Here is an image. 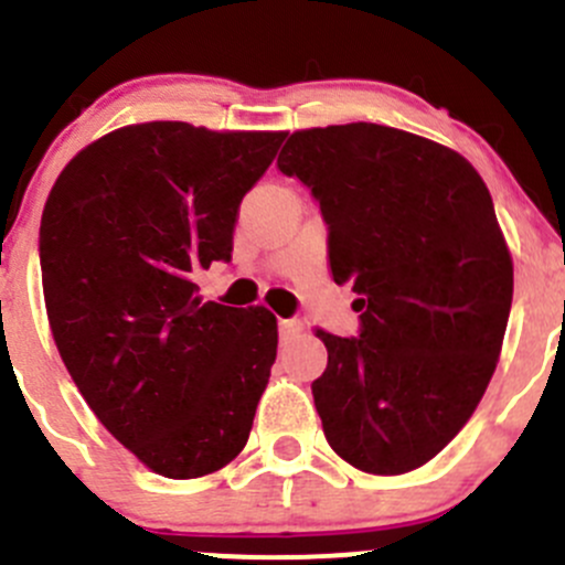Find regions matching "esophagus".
I'll return each instance as SVG.
<instances>
[{
  "label": "esophagus",
  "instance_id": "obj_1",
  "mask_svg": "<svg viewBox=\"0 0 565 565\" xmlns=\"http://www.w3.org/2000/svg\"><path fill=\"white\" fill-rule=\"evenodd\" d=\"M278 333H281V341H292L295 335L303 333V322L300 319H278Z\"/></svg>",
  "mask_w": 565,
  "mask_h": 565
}]
</instances>
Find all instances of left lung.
<instances>
[{"instance_id": "8db88e82", "label": "left lung", "mask_w": 565, "mask_h": 565, "mask_svg": "<svg viewBox=\"0 0 565 565\" xmlns=\"http://www.w3.org/2000/svg\"><path fill=\"white\" fill-rule=\"evenodd\" d=\"M278 169L319 202L333 281L361 295L358 339L317 333L324 437L363 472L415 470L459 435L498 366L514 265L492 196L459 152L374 122L298 130Z\"/></svg>"}]
</instances>
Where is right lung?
<instances>
[{"label":"right lung","mask_w":565,"mask_h":565,"mask_svg":"<svg viewBox=\"0 0 565 565\" xmlns=\"http://www.w3.org/2000/svg\"><path fill=\"white\" fill-rule=\"evenodd\" d=\"M287 134L141 122L84 147L40 221L56 350L100 424L152 472L199 478L243 451L276 361V317L204 303L243 196Z\"/></svg>","instance_id":"1"}]
</instances>
